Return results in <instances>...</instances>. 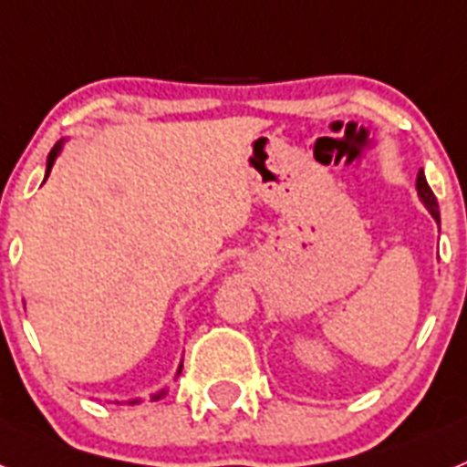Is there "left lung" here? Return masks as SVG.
Wrapping results in <instances>:
<instances>
[{"instance_id":"1","label":"left lung","mask_w":467,"mask_h":467,"mask_svg":"<svg viewBox=\"0 0 467 467\" xmlns=\"http://www.w3.org/2000/svg\"><path fill=\"white\" fill-rule=\"evenodd\" d=\"M415 187H418V194H420L422 203L427 206V211L432 213V218L437 223H440V206H437V199H434V192L430 190V185H427V180H425V173H418V180H415Z\"/></svg>"}]
</instances>
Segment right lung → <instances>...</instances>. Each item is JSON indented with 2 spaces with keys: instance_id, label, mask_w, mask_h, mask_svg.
Returning a JSON list of instances; mask_svg holds the SVG:
<instances>
[{
  "instance_id": "1",
  "label": "right lung",
  "mask_w": 467,
  "mask_h": 467,
  "mask_svg": "<svg viewBox=\"0 0 467 467\" xmlns=\"http://www.w3.org/2000/svg\"><path fill=\"white\" fill-rule=\"evenodd\" d=\"M58 151H61V144H57V147H54L52 151H49V156H47V175H49V171H52L54 159H57ZM180 370H182V366H180ZM180 370H178V375H180ZM163 394H166V391H163V389H161L159 394H151V401H159V399L163 397ZM130 403H140V399H135V401H130Z\"/></svg>"
}]
</instances>
